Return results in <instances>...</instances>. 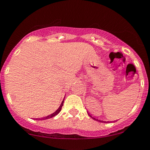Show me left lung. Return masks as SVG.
<instances>
[{
  "instance_id": "left-lung-1",
  "label": "left lung",
  "mask_w": 150,
  "mask_h": 150,
  "mask_svg": "<svg viewBox=\"0 0 150 150\" xmlns=\"http://www.w3.org/2000/svg\"><path fill=\"white\" fill-rule=\"evenodd\" d=\"M88 115H89V116L90 117H92L93 118V120H96V121H98V122H104V123H108V122H109V121L108 122H106V121H103V120H98V119H96V118H95V117H93V116H92V115H90V114H89L88 113ZM116 121V120H115Z\"/></svg>"
}]
</instances>
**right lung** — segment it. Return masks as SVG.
Listing matches in <instances>:
<instances>
[{
    "instance_id": "obj_1",
    "label": "right lung",
    "mask_w": 150,
    "mask_h": 150,
    "mask_svg": "<svg viewBox=\"0 0 150 150\" xmlns=\"http://www.w3.org/2000/svg\"><path fill=\"white\" fill-rule=\"evenodd\" d=\"M63 103H64V100H63V101L62 102L61 105H60V106L59 107L58 109H57L56 111L55 112L52 113V114H51L50 115H47V116H46V117H41V118H35V120H44L50 119V118H52V117H55V115H57L60 112V110H61V109H62V105H63Z\"/></svg>"
}]
</instances>
